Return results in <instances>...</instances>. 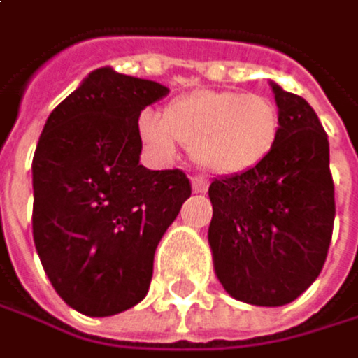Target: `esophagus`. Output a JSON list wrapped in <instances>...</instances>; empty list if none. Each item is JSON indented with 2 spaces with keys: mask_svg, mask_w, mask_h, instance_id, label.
I'll return each instance as SVG.
<instances>
[{
  "mask_svg": "<svg viewBox=\"0 0 358 358\" xmlns=\"http://www.w3.org/2000/svg\"><path fill=\"white\" fill-rule=\"evenodd\" d=\"M193 191H195V193H206V191H208V178H203V176H193Z\"/></svg>",
  "mask_w": 358,
  "mask_h": 358,
  "instance_id": "obj_1",
  "label": "esophagus"
}]
</instances>
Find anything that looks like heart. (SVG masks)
<instances>
[{"instance_id": "b5f03b06", "label": "heart", "mask_w": 358, "mask_h": 358, "mask_svg": "<svg viewBox=\"0 0 358 358\" xmlns=\"http://www.w3.org/2000/svg\"><path fill=\"white\" fill-rule=\"evenodd\" d=\"M140 140L169 159L178 142L191 146L193 161L220 176L250 171L264 163L281 136L277 104L260 94L199 90L171 100L163 117L144 110Z\"/></svg>"}]
</instances>
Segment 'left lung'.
I'll list each match as a JSON object with an SVG mask.
<instances>
[{
  "label": "left lung",
  "instance_id": "1",
  "mask_svg": "<svg viewBox=\"0 0 358 358\" xmlns=\"http://www.w3.org/2000/svg\"><path fill=\"white\" fill-rule=\"evenodd\" d=\"M281 136L258 167L216 178L210 245L222 287L245 304L283 306L319 277L336 199L327 134L313 106L273 83Z\"/></svg>",
  "mask_w": 358,
  "mask_h": 358
}]
</instances>
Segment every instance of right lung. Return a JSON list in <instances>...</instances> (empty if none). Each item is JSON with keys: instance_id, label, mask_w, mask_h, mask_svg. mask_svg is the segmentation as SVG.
Here are the masks:
<instances>
[{"instance_id": "obj_1", "label": "right lung", "mask_w": 358, "mask_h": 358, "mask_svg": "<svg viewBox=\"0 0 358 358\" xmlns=\"http://www.w3.org/2000/svg\"><path fill=\"white\" fill-rule=\"evenodd\" d=\"M167 87L96 69L48 117L33 157V239L56 294L110 317L148 292L155 250L191 197L182 169L140 165V110Z\"/></svg>"}]
</instances>
